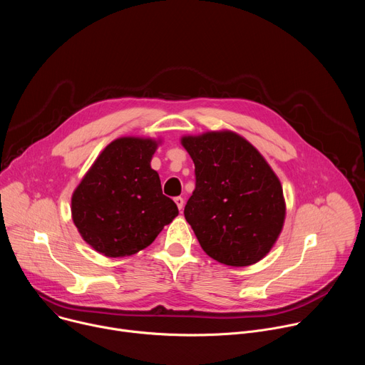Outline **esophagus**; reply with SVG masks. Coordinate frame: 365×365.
Listing matches in <instances>:
<instances>
[{
    "mask_svg": "<svg viewBox=\"0 0 365 365\" xmlns=\"http://www.w3.org/2000/svg\"><path fill=\"white\" fill-rule=\"evenodd\" d=\"M175 202H176V205H178V207H179V211H182V210H183V205H185L183 197L178 196V197H175Z\"/></svg>",
    "mask_w": 365,
    "mask_h": 365,
    "instance_id": "obj_1",
    "label": "esophagus"
}]
</instances>
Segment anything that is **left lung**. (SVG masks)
Returning a JSON list of instances; mask_svg holds the SVG:
<instances>
[{"label":"left lung","mask_w":365,"mask_h":365,"mask_svg":"<svg viewBox=\"0 0 365 365\" xmlns=\"http://www.w3.org/2000/svg\"><path fill=\"white\" fill-rule=\"evenodd\" d=\"M180 143L196 175L185 218L202 250L227 266L258 263L284 225L280 179L263 154L235 131L183 135Z\"/></svg>","instance_id":"8db88e82"}]
</instances>
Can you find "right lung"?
Returning <instances> with one entry per match:
<instances>
[{
    "label": "right lung",
    "mask_w": 365,
    "mask_h": 365,
    "mask_svg": "<svg viewBox=\"0 0 365 365\" xmlns=\"http://www.w3.org/2000/svg\"><path fill=\"white\" fill-rule=\"evenodd\" d=\"M162 138L127 135L111 141L88 169L71 199L83 241L106 257H128L148 247L179 214L151 169Z\"/></svg>",
    "instance_id": "add662e5"
}]
</instances>
